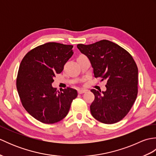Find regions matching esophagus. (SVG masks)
I'll return each instance as SVG.
<instances>
[{
    "label": "esophagus",
    "instance_id": "esophagus-1",
    "mask_svg": "<svg viewBox=\"0 0 156 156\" xmlns=\"http://www.w3.org/2000/svg\"><path fill=\"white\" fill-rule=\"evenodd\" d=\"M87 91V90H84L83 89V90H78V92L79 94H82V93H84V92H86Z\"/></svg>",
    "mask_w": 156,
    "mask_h": 156
}]
</instances>
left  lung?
Returning a JSON list of instances; mask_svg holds the SVG:
<instances>
[{
	"label": "left lung",
	"instance_id": "obj_1",
	"mask_svg": "<svg viewBox=\"0 0 156 156\" xmlns=\"http://www.w3.org/2000/svg\"><path fill=\"white\" fill-rule=\"evenodd\" d=\"M77 48L89 59L95 78L107 80V90L92 89L94 100L90 105L94 119L113 124L130 111L137 95L138 69L133 57L121 46L108 40L93 44H78Z\"/></svg>",
	"mask_w": 156,
	"mask_h": 156
}]
</instances>
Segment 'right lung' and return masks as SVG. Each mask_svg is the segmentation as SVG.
Returning a JSON list of instances; mask_svg holds the SVG:
<instances>
[{
	"label": "right lung",
	"mask_w": 156,
	"mask_h": 156,
	"mask_svg": "<svg viewBox=\"0 0 156 156\" xmlns=\"http://www.w3.org/2000/svg\"><path fill=\"white\" fill-rule=\"evenodd\" d=\"M73 46L49 42L33 49L20 64L16 88L23 107L44 123H55L68 115L77 90L72 88L56 92L52 87L55 74L73 55Z\"/></svg>",
	"instance_id": "right-lung-1"
}]
</instances>
